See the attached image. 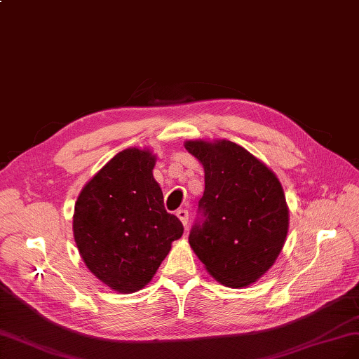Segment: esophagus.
Masks as SVG:
<instances>
[{
	"label": "esophagus",
	"instance_id": "esophagus-1",
	"mask_svg": "<svg viewBox=\"0 0 359 359\" xmlns=\"http://www.w3.org/2000/svg\"><path fill=\"white\" fill-rule=\"evenodd\" d=\"M177 217L182 222V226L187 227V224H189V211H187V209H180V211H177Z\"/></svg>",
	"mask_w": 359,
	"mask_h": 359
}]
</instances>
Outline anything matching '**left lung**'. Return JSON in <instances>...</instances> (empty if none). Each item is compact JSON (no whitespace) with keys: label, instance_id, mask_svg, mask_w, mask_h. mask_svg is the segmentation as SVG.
I'll use <instances>...</instances> for the list:
<instances>
[{"label":"left lung","instance_id":"1","mask_svg":"<svg viewBox=\"0 0 359 359\" xmlns=\"http://www.w3.org/2000/svg\"><path fill=\"white\" fill-rule=\"evenodd\" d=\"M203 165L205 191L189 242L227 287L251 285L273 266L288 233V206L276 175L231 141H187Z\"/></svg>","mask_w":359,"mask_h":359}]
</instances>
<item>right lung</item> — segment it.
<instances>
[{
  "label": "right lung",
  "instance_id": "1",
  "mask_svg": "<svg viewBox=\"0 0 359 359\" xmlns=\"http://www.w3.org/2000/svg\"><path fill=\"white\" fill-rule=\"evenodd\" d=\"M154 163L150 151L128 148L84 185L76 203L72 230L83 262L118 292L144 288L184 231L165 209Z\"/></svg>",
  "mask_w": 359,
  "mask_h": 359
}]
</instances>
